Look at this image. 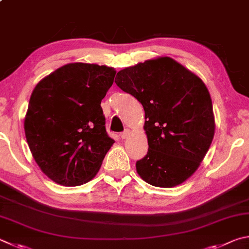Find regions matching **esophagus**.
Instances as JSON below:
<instances>
[{
	"instance_id": "esophagus-1",
	"label": "esophagus",
	"mask_w": 249,
	"mask_h": 249,
	"mask_svg": "<svg viewBox=\"0 0 249 249\" xmlns=\"http://www.w3.org/2000/svg\"><path fill=\"white\" fill-rule=\"evenodd\" d=\"M129 135H130V130L129 129H126V130H124L123 133L121 134V137H122V139H126V138L129 136Z\"/></svg>"
}]
</instances>
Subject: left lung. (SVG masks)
<instances>
[{
    "label": "left lung",
    "mask_w": 249,
    "mask_h": 249,
    "mask_svg": "<svg viewBox=\"0 0 249 249\" xmlns=\"http://www.w3.org/2000/svg\"><path fill=\"white\" fill-rule=\"evenodd\" d=\"M115 83L144 110L147 156L136 162L144 182L171 188L199 168L214 136V115L201 78L169 56L126 67Z\"/></svg>",
    "instance_id": "1"
}]
</instances>
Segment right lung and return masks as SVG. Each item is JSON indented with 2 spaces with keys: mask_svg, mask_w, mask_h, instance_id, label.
Instances as JSON below:
<instances>
[{
  "mask_svg": "<svg viewBox=\"0 0 249 249\" xmlns=\"http://www.w3.org/2000/svg\"><path fill=\"white\" fill-rule=\"evenodd\" d=\"M115 74L106 65L70 63L40 80L31 93L26 139L39 168L56 184L91 180L114 143L100 105Z\"/></svg>",
  "mask_w": 249,
  "mask_h": 249,
  "instance_id": "right-lung-1",
  "label": "right lung"
}]
</instances>
